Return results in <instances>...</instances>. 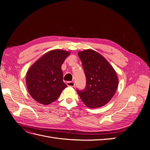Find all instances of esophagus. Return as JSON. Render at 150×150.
I'll return each instance as SVG.
<instances>
[{
	"label": "esophagus",
	"instance_id": "1",
	"mask_svg": "<svg viewBox=\"0 0 150 150\" xmlns=\"http://www.w3.org/2000/svg\"><path fill=\"white\" fill-rule=\"evenodd\" d=\"M67 86H69V87H74L75 86V83L74 82H72V81H69V82L67 83Z\"/></svg>",
	"mask_w": 150,
	"mask_h": 150
}]
</instances>
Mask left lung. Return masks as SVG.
I'll return each instance as SVG.
<instances>
[{
	"label": "left lung",
	"mask_w": 150,
	"mask_h": 150,
	"mask_svg": "<svg viewBox=\"0 0 150 150\" xmlns=\"http://www.w3.org/2000/svg\"><path fill=\"white\" fill-rule=\"evenodd\" d=\"M78 54L84 70L86 87L77 92L86 106L101 108L111 100L116 91L119 82L116 72L101 54L93 49Z\"/></svg>",
	"instance_id": "8db88e82"
}]
</instances>
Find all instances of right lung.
I'll return each mask as SVG.
<instances>
[{"mask_svg": "<svg viewBox=\"0 0 150 150\" xmlns=\"http://www.w3.org/2000/svg\"><path fill=\"white\" fill-rule=\"evenodd\" d=\"M69 51H50L36 61L26 74L28 90L35 101L47 105L56 101L67 87L63 82L61 66Z\"/></svg>", "mask_w": 150, "mask_h": 150, "instance_id": "1", "label": "right lung"}]
</instances>
